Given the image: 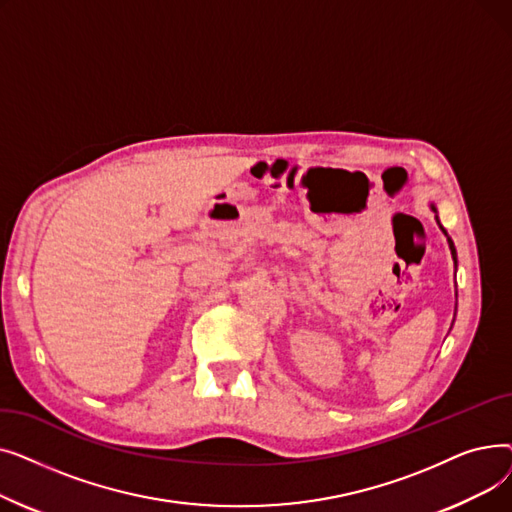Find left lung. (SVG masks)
<instances>
[{
    "instance_id": "1",
    "label": "left lung",
    "mask_w": 512,
    "mask_h": 512,
    "mask_svg": "<svg viewBox=\"0 0 512 512\" xmlns=\"http://www.w3.org/2000/svg\"><path fill=\"white\" fill-rule=\"evenodd\" d=\"M432 209H434V211H436V207H434V203H432ZM438 224H440V222H438ZM440 228H442V226H440ZM442 232H444V234H446V230H444V228H442ZM446 238H448V247H450V253H452V259H454V265H456V249H454V242H452V240H450V236H448V234H446Z\"/></svg>"
}]
</instances>
